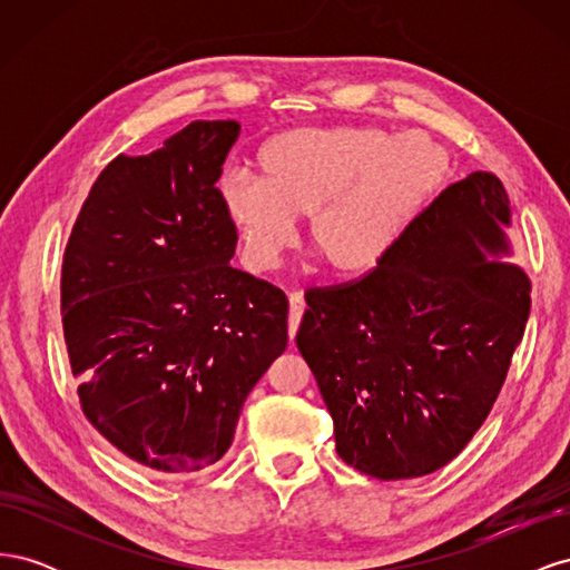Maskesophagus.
<instances>
[{"label":"esophagus","instance_id":"esophagus-1","mask_svg":"<svg viewBox=\"0 0 570 570\" xmlns=\"http://www.w3.org/2000/svg\"><path fill=\"white\" fill-rule=\"evenodd\" d=\"M304 295L302 292H289V340H295L299 331V321L304 316Z\"/></svg>","mask_w":570,"mask_h":570}]
</instances>
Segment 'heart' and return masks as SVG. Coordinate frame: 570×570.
Listing matches in <instances>:
<instances>
[{
  "instance_id": "heart-1",
  "label": "heart",
  "mask_w": 570,
  "mask_h": 570,
  "mask_svg": "<svg viewBox=\"0 0 570 570\" xmlns=\"http://www.w3.org/2000/svg\"><path fill=\"white\" fill-rule=\"evenodd\" d=\"M446 151L423 135L381 128H297L256 154L258 176L228 170L220 199L247 264L271 271L295 237V218L327 268H373L444 180Z\"/></svg>"
}]
</instances>
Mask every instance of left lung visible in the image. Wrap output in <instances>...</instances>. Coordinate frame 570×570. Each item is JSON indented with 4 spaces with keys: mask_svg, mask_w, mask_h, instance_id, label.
<instances>
[{
    "mask_svg": "<svg viewBox=\"0 0 570 570\" xmlns=\"http://www.w3.org/2000/svg\"><path fill=\"white\" fill-rule=\"evenodd\" d=\"M509 195L475 170L430 202L375 268L308 287L297 347L344 463L377 480L435 473L488 419L530 314L509 252Z\"/></svg>",
    "mask_w": 570,
    "mask_h": 570,
    "instance_id": "left-lung-1",
    "label": "left lung"
}]
</instances>
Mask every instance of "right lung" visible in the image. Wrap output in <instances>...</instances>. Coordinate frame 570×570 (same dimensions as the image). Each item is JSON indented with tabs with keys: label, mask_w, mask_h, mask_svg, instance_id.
<instances>
[{
	"label": "right lung",
	"mask_w": 570,
	"mask_h": 570,
	"mask_svg": "<svg viewBox=\"0 0 570 570\" xmlns=\"http://www.w3.org/2000/svg\"><path fill=\"white\" fill-rule=\"evenodd\" d=\"M237 120H193L101 170L68 237L61 321L85 419L157 473L233 444L252 387L287 347V297L230 266L216 180Z\"/></svg>",
	"instance_id": "1"
}]
</instances>
